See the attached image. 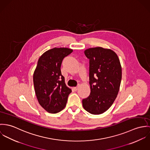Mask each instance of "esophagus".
<instances>
[{
    "mask_svg": "<svg viewBox=\"0 0 150 150\" xmlns=\"http://www.w3.org/2000/svg\"><path fill=\"white\" fill-rule=\"evenodd\" d=\"M78 88H79V86H76V87H73V89H74L75 91H76Z\"/></svg>",
    "mask_w": 150,
    "mask_h": 150,
    "instance_id": "34e87169",
    "label": "esophagus"
}]
</instances>
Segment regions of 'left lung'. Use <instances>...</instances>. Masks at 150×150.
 <instances>
[{"instance_id":"obj_1","label":"left lung","mask_w":150,"mask_h":150,"mask_svg":"<svg viewBox=\"0 0 150 150\" xmlns=\"http://www.w3.org/2000/svg\"><path fill=\"white\" fill-rule=\"evenodd\" d=\"M84 54L90 60V94L82 100L83 108L93 115H100L112 105L118 94L122 68L116 52L102 47L88 48Z\"/></svg>"}]
</instances>
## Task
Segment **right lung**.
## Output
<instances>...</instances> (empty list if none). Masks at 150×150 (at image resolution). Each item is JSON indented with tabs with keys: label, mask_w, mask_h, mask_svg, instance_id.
Returning a JSON list of instances; mask_svg holds the SVG:
<instances>
[{
	"label": "right lung",
	"mask_w": 150,
	"mask_h": 150,
	"mask_svg": "<svg viewBox=\"0 0 150 150\" xmlns=\"http://www.w3.org/2000/svg\"><path fill=\"white\" fill-rule=\"evenodd\" d=\"M72 51L68 48H54L44 52L38 60L33 74L35 93L38 103L48 113L62 111L72 92L66 84L60 67L63 59Z\"/></svg>",
	"instance_id": "right-lung-1"
}]
</instances>
